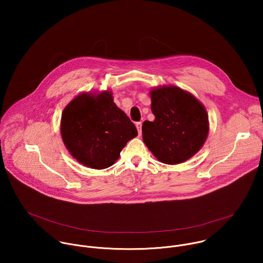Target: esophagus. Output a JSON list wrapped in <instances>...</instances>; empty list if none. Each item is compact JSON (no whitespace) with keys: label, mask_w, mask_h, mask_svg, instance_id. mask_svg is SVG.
Instances as JSON below:
<instances>
[{"label":"esophagus","mask_w":263,"mask_h":263,"mask_svg":"<svg viewBox=\"0 0 263 263\" xmlns=\"http://www.w3.org/2000/svg\"><path fill=\"white\" fill-rule=\"evenodd\" d=\"M141 122H138V123H136L135 124V126H136V128H137V131H138V134L139 135H141Z\"/></svg>","instance_id":"1"}]
</instances>
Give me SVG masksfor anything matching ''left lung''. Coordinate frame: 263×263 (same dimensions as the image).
I'll use <instances>...</instances> for the list:
<instances>
[{
  "label": "left lung",
  "instance_id": "1",
  "mask_svg": "<svg viewBox=\"0 0 263 263\" xmlns=\"http://www.w3.org/2000/svg\"><path fill=\"white\" fill-rule=\"evenodd\" d=\"M155 120L142 124V139L162 163L179 164L192 158L203 146L208 132V115L192 93L177 86L149 91Z\"/></svg>",
  "mask_w": 263,
  "mask_h": 263
}]
</instances>
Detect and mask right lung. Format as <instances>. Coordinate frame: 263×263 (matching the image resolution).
<instances>
[{"label": "right lung", "instance_id": "obj_1", "mask_svg": "<svg viewBox=\"0 0 263 263\" xmlns=\"http://www.w3.org/2000/svg\"><path fill=\"white\" fill-rule=\"evenodd\" d=\"M60 132L71 156L96 170L114 164L127 142L137 136L136 127L110 91L85 92L70 101L62 112Z\"/></svg>", "mask_w": 263, "mask_h": 263}]
</instances>
